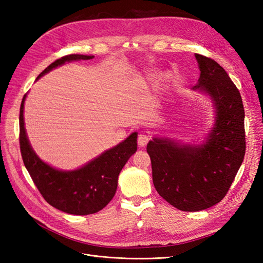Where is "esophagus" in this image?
I'll return each mask as SVG.
<instances>
[{
  "label": "esophagus",
  "mask_w": 263,
  "mask_h": 263,
  "mask_svg": "<svg viewBox=\"0 0 263 263\" xmlns=\"http://www.w3.org/2000/svg\"><path fill=\"white\" fill-rule=\"evenodd\" d=\"M149 139H150V136H149L148 134L141 133V134L139 135V136H138V139H137L138 146H139V147H145V146H147Z\"/></svg>",
  "instance_id": "34e87169"
}]
</instances>
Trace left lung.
Returning <instances> with one entry per match:
<instances>
[{"label":"left lung","mask_w":263,"mask_h":263,"mask_svg":"<svg viewBox=\"0 0 263 263\" xmlns=\"http://www.w3.org/2000/svg\"><path fill=\"white\" fill-rule=\"evenodd\" d=\"M200 78L194 91L208 97L214 124L202 144L154 137L147 145L154 185L161 197L184 212H198L219 203L243 161L245 110L240 93L224 68L195 53Z\"/></svg>","instance_id":"obj_1"}]
</instances>
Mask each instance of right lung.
<instances>
[{"instance_id":"right-lung-1","label":"right lung","mask_w":263,"mask_h":263,"mask_svg":"<svg viewBox=\"0 0 263 263\" xmlns=\"http://www.w3.org/2000/svg\"><path fill=\"white\" fill-rule=\"evenodd\" d=\"M94 55L69 54L52 62L37 77V80L66 62L90 60ZM24 95L20 110V145L24 164L43 197L54 209L72 215L94 214L114 197L119 172L137 151L135 132L115 147L105 150L93 160L74 170H60L42 160L31 147L24 122Z\"/></svg>"}]
</instances>
